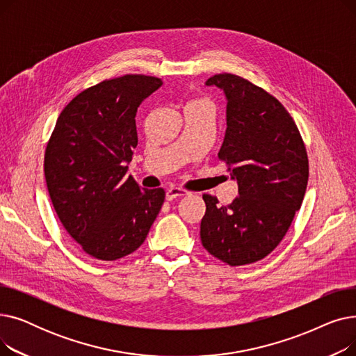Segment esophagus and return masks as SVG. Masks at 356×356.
I'll list each match as a JSON object with an SVG mask.
<instances>
[{
	"label": "esophagus",
	"mask_w": 356,
	"mask_h": 356,
	"mask_svg": "<svg viewBox=\"0 0 356 356\" xmlns=\"http://www.w3.org/2000/svg\"><path fill=\"white\" fill-rule=\"evenodd\" d=\"M186 195H189V192L186 191V189L170 188V189H167V192H165V199L167 200H173V199H176L179 196H186Z\"/></svg>",
	"instance_id": "obj_1"
}]
</instances>
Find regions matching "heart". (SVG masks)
Segmentation results:
<instances>
[{"mask_svg": "<svg viewBox=\"0 0 356 356\" xmlns=\"http://www.w3.org/2000/svg\"><path fill=\"white\" fill-rule=\"evenodd\" d=\"M192 104H208L207 99H195Z\"/></svg>", "mask_w": 356, "mask_h": 356, "instance_id": "1", "label": "heart"}]
</instances>
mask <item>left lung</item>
Returning <instances> with one entry per match:
<instances>
[{
	"mask_svg": "<svg viewBox=\"0 0 356 356\" xmlns=\"http://www.w3.org/2000/svg\"><path fill=\"white\" fill-rule=\"evenodd\" d=\"M223 89L227 134L218 157L238 181V196L220 207L203 195L202 245L231 267L266 258L287 234L309 180L305 141L294 120L271 93L232 73L207 81Z\"/></svg>",
	"mask_w": 356,
	"mask_h": 356,
	"instance_id": "left-lung-1",
	"label": "left lung"
}]
</instances>
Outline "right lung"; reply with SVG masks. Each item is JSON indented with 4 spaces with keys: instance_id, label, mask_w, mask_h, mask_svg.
Returning <instances> with one entry per match:
<instances>
[{
    "instance_id": "obj_1",
    "label": "right lung",
    "mask_w": 356,
    "mask_h": 356,
    "mask_svg": "<svg viewBox=\"0 0 356 356\" xmlns=\"http://www.w3.org/2000/svg\"><path fill=\"white\" fill-rule=\"evenodd\" d=\"M163 85L124 74L74 97L60 112L44 153L47 191L62 225L90 257L115 261L147 238L165 197L127 176L137 147L136 115Z\"/></svg>"
}]
</instances>
